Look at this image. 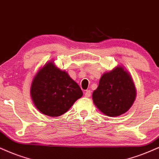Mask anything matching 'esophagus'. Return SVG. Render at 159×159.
I'll return each instance as SVG.
<instances>
[{"label":"esophagus","instance_id":"1","mask_svg":"<svg viewBox=\"0 0 159 159\" xmlns=\"http://www.w3.org/2000/svg\"><path fill=\"white\" fill-rule=\"evenodd\" d=\"M91 91H90V90H87V91L85 92V97L89 98V97H91Z\"/></svg>","mask_w":159,"mask_h":159}]
</instances>
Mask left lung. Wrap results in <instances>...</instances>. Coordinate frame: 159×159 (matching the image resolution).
<instances>
[{
	"label": "left lung",
	"instance_id": "left-lung-1",
	"mask_svg": "<svg viewBox=\"0 0 159 159\" xmlns=\"http://www.w3.org/2000/svg\"><path fill=\"white\" fill-rule=\"evenodd\" d=\"M136 97L134 80L124 66L105 72L92 94L94 105L107 116H119L130 108Z\"/></svg>",
	"mask_w": 159,
	"mask_h": 159
}]
</instances>
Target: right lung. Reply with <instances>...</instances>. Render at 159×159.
I'll list each match as a JSON object with an SVG mask.
<instances>
[{"label":"right lung","instance_id":"1","mask_svg":"<svg viewBox=\"0 0 159 159\" xmlns=\"http://www.w3.org/2000/svg\"><path fill=\"white\" fill-rule=\"evenodd\" d=\"M50 60L33 78L31 97L37 109L48 116H60L67 112L83 93L77 83L66 70Z\"/></svg>","mask_w":159,"mask_h":159}]
</instances>
